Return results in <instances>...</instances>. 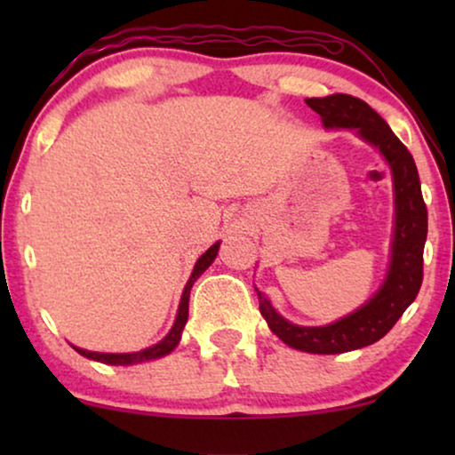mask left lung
Returning a JSON list of instances; mask_svg holds the SVG:
<instances>
[{"label": "left lung", "instance_id": "1", "mask_svg": "<svg viewBox=\"0 0 455 455\" xmlns=\"http://www.w3.org/2000/svg\"><path fill=\"white\" fill-rule=\"evenodd\" d=\"M307 105L321 116L327 128L356 130L364 140L383 153L394 173L395 235L391 246V265L381 290L364 307L331 325L300 327L279 316L271 302L257 290L260 315L283 344L310 354H341L381 339L419 296L428 228L427 204L412 155L369 103L338 92L323 99H307Z\"/></svg>", "mask_w": 455, "mask_h": 455}]
</instances>
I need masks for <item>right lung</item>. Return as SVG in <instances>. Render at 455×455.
Here are the masks:
<instances>
[{"label":"right lung","mask_w":455,"mask_h":455,"mask_svg":"<svg viewBox=\"0 0 455 455\" xmlns=\"http://www.w3.org/2000/svg\"><path fill=\"white\" fill-rule=\"evenodd\" d=\"M217 251H220V242L213 244L209 248L207 252L201 254V259L196 260L195 265V271H192V275L188 279V283H186V288L182 291V300H180V308H178V316H176V323H173L172 331L165 335L164 339L159 341V344H155L153 347H147V350L142 352H132V354H101V352H89V350H83V347H76L74 346V350L78 354H83L84 358H91V360H97V363H105V364H136V363H145V360H153V358H161L165 356V354H170L173 347L178 346L180 338H182V329L186 325V321H188V300H190V288L195 285V282L198 277H201V273L207 269V267L213 263L215 257H217Z\"/></svg>","instance_id":"obj_1"}]
</instances>
